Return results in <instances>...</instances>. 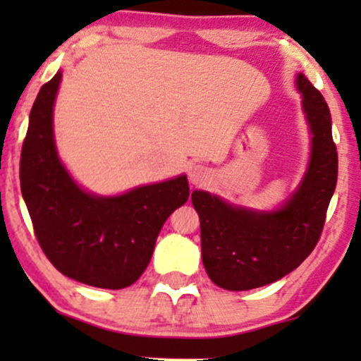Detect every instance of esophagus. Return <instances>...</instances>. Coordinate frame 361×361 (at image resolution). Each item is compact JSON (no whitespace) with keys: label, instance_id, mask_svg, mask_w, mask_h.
<instances>
[{"label":"esophagus","instance_id":"34e87169","mask_svg":"<svg viewBox=\"0 0 361 361\" xmlns=\"http://www.w3.org/2000/svg\"><path fill=\"white\" fill-rule=\"evenodd\" d=\"M190 183L192 185H204L210 180V171L207 166H202V164H195V166L190 168L188 171Z\"/></svg>","mask_w":361,"mask_h":361}]
</instances>
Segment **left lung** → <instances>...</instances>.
Listing matches in <instances>:
<instances>
[{
  "label": "left lung",
  "mask_w": 361,
  "mask_h": 361,
  "mask_svg": "<svg viewBox=\"0 0 361 361\" xmlns=\"http://www.w3.org/2000/svg\"><path fill=\"white\" fill-rule=\"evenodd\" d=\"M312 132V157L300 188L270 214L238 209L207 192H193L200 217L202 259L207 275L226 290H251L288 275L312 252L338 181V151L329 106L305 80L297 78Z\"/></svg>",
  "instance_id": "1"
}]
</instances>
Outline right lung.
I'll use <instances>...</instances> for the list:
<instances>
[{
	"label": "right lung",
	"mask_w": 361,
	"mask_h": 361,
	"mask_svg": "<svg viewBox=\"0 0 361 361\" xmlns=\"http://www.w3.org/2000/svg\"><path fill=\"white\" fill-rule=\"evenodd\" d=\"M61 73L37 94L20 157V186L40 247L62 275L98 288H126L151 261L161 227L188 200L186 176L114 198L85 193L57 157L52 106Z\"/></svg>",
	"instance_id": "right-lung-1"
}]
</instances>
